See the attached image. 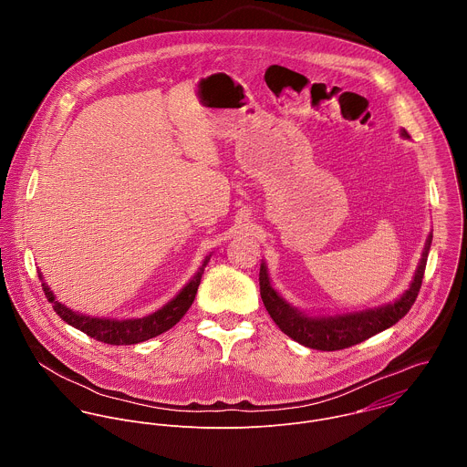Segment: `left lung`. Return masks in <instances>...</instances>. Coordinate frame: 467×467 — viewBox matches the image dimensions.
Wrapping results in <instances>:
<instances>
[{"instance_id":"1","label":"left lung","mask_w":467,"mask_h":467,"mask_svg":"<svg viewBox=\"0 0 467 467\" xmlns=\"http://www.w3.org/2000/svg\"><path fill=\"white\" fill-rule=\"evenodd\" d=\"M402 138H410V134L400 130ZM433 232V230H431ZM428 234L422 255L419 259L417 269L413 273V278L410 285L404 289V293L392 302L361 309V311H350V313H336V315H315L306 313L295 306H291L273 285L269 280L266 263L263 261L261 273H259V284H261V298L266 306V311L273 322L278 326V329L295 341H298L304 347L317 348V350H339L352 347L356 343H361L374 334L381 333L392 326H396L400 318L410 311L413 306L431 246L433 234Z\"/></svg>"}]
</instances>
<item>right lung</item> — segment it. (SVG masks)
I'll list each match as a JSON object with an SVG mask.
<instances>
[{"label":"right lung","instance_id":"obj_1","mask_svg":"<svg viewBox=\"0 0 467 467\" xmlns=\"http://www.w3.org/2000/svg\"><path fill=\"white\" fill-rule=\"evenodd\" d=\"M212 254L202 259L200 269L180 289V293L174 298H171L158 311H154L150 315H145V317H140V318H120V320H117V318H99V317H89V315L73 311L56 298L54 291L43 280L41 271H39V278L43 280L41 285H43V291H45L48 302L52 304L54 311L67 322V326H71V327L88 334L89 337H93L97 341H102V343L133 345V343H140V341L150 339L154 336H160V334L169 331L171 327H174L185 317V313L189 311V307L192 306V302L196 298L202 271L208 265Z\"/></svg>","mask_w":467,"mask_h":467}]
</instances>
